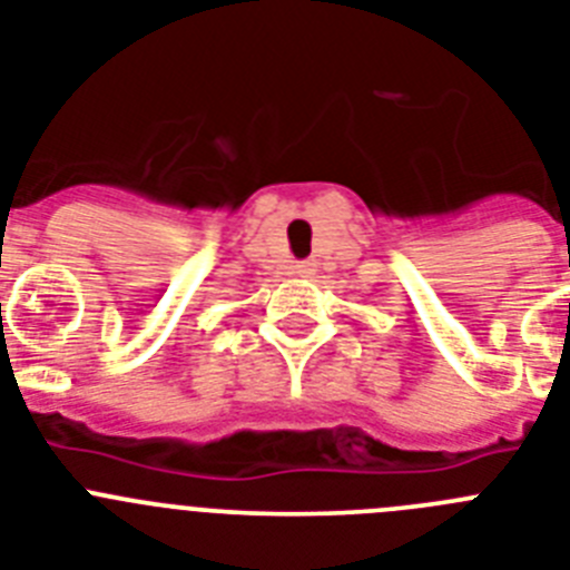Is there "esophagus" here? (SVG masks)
I'll return each mask as SVG.
<instances>
[{
	"label": "esophagus",
	"instance_id": "34e87169",
	"mask_svg": "<svg viewBox=\"0 0 570 570\" xmlns=\"http://www.w3.org/2000/svg\"><path fill=\"white\" fill-rule=\"evenodd\" d=\"M314 274V262H296L291 265V276H311Z\"/></svg>",
	"mask_w": 570,
	"mask_h": 570
}]
</instances>
